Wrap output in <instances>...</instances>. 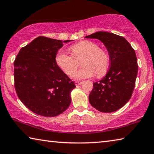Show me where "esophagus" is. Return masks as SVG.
Segmentation results:
<instances>
[{"label": "esophagus", "mask_w": 154, "mask_h": 154, "mask_svg": "<svg viewBox=\"0 0 154 154\" xmlns=\"http://www.w3.org/2000/svg\"><path fill=\"white\" fill-rule=\"evenodd\" d=\"M75 83V85H76V86H79V85H81L82 84V82H79V81H76Z\"/></svg>", "instance_id": "obj_1"}]
</instances>
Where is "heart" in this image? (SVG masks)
<instances>
[{"label":"heart","mask_w":154,"mask_h":154,"mask_svg":"<svg viewBox=\"0 0 154 154\" xmlns=\"http://www.w3.org/2000/svg\"><path fill=\"white\" fill-rule=\"evenodd\" d=\"M70 51L72 55L64 51H60L55 56L56 64L68 76L73 75L75 79H83L93 77L95 73L97 77H101L108 71L109 64L108 53L99 48L98 44L95 42L82 41L72 45ZM80 60H82L83 68L75 72L78 62Z\"/></svg>","instance_id":"obj_1"}]
</instances>
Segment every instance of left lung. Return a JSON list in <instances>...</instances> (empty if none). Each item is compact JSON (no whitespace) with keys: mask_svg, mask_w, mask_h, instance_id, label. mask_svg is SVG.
Wrapping results in <instances>:
<instances>
[{"mask_svg":"<svg viewBox=\"0 0 154 154\" xmlns=\"http://www.w3.org/2000/svg\"><path fill=\"white\" fill-rule=\"evenodd\" d=\"M85 38L103 42L110 61L106 76L93 83L90 103L101 112L118 110L128 103L134 91L138 68L135 51L125 38L112 33L99 31Z\"/></svg>","mask_w":154,"mask_h":154,"instance_id":"1","label":"left lung"}]
</instances>
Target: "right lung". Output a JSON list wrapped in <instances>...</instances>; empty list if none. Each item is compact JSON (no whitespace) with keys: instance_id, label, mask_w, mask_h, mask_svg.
<instances>
[{"instance_id":"right-lung-1","label":"right lung","mask_w":154,"mask_h":154,"mask_svg":"<svg viewBox=\"0 0 154 154\" xmlns=\"http://www.w3.org/2000/svg\"><path fill=\"white\" fill-rule=\"evenodd\" d=\"M70 41L39 36L22 48L14 61L17 95L38 115L58 116L70 106L76 86L55 62L58 50Z\"/></svg>"}]
</instances>
